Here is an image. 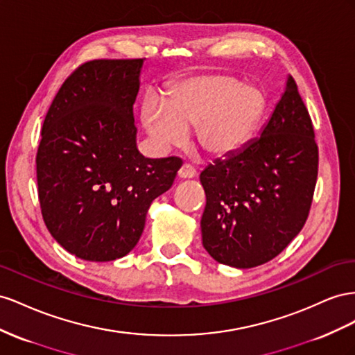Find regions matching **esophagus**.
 <instances>
[{
	"mask_svg": "<svg viewBox=\"0 0 355 355\" xmlns=\"http://www.w3.org/2000/svg\"><path fill=\"white\" fill-rule=\"evenodd\" d=\"M196 175V169L191 166L190 164H184L183 166L180 168L178 171V177L183 178V180H189V178H193Z\"/></svg>",
	"mask_w": 355,
	"mask_h": 355,
	"instance_id": "esophagus-1",
	"label": "esophagus"
}]
</instances>
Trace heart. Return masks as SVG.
I'll use <instances>...</instances> for the list:
<instances>
[{"label":"heart","mask_w":355,"mask_h":355,"mask_svg":"<svg viewBox=\"0 0 355 355\" xmlns=\"http://www.w3.org/2000/svg\"><path fill=\"white\" fill-rule=\"evenodd\" d=\"M268 98L256 85L227 74L189 77L172 87L165 104L148 99L143 123L160 150L178 146L195 128L196 144L207 155L227 157L244 148L266 114Z\"/></svg>","instance_id":"heart-1"}]
</instances>
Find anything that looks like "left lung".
<instances>
[{
    "label": "left lung",
    "mask_w": 355,
    "mask_h": 355,
    "mask_svg": "<svg viewBox=\"0 0 355 355\" xmlns=\"http://www.w3.org/2000/svg\"><path fill=\"white\" fill-rule=\"evenodd\" d=\"M318 147L295 78L257 138L200 172L202 244L223 265L248 269L277 257L308 218Z\"/></svg>",
    "instance_id": "obj_1"
}]
</instances>
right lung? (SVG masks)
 Masks as SVG:
<instances>
[{
	"instance_id": "right-lung-1",
	"label": "right lung",
	"mask_w": 355,
	"mask_h": 355,
	"mask_svg": "<svg viewBox=\"0 0 355 355\" xmlns=\"http://www.w3.org/2000/svg\"><path fill=\"white\" fill-rule=\"evenodd\" d=\"M143 65L144 59L80 65L46 114L37 151L40 207L50 235L78 259L110 261L134 250L151 202L183 165L137 148Z\"/></svg>"
}]
</instances>
